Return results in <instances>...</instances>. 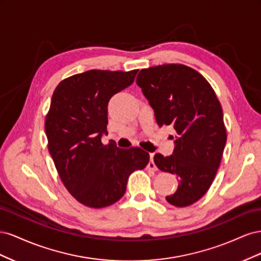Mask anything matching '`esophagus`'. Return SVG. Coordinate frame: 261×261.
<instances>
[{"instance_id":"34e87169","label":"esophagus","mask_w":261,"mask_h":261,"mask_svg":"<svg viewBox=\"0 0 261 261\" xmlns=\"http://www.w3.org/2000/svg\"><path fill=\"white\" fill-rule=\"evenodd\" d=\"M153 155H154V153H150V162L147 165L148 170H152V171L156 170V167H155V164L153 162Z\"/></svg>"}]
</instances>
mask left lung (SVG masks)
<instances>
[{"instance_id": "obj_1", "label": "left lung", "mask_w": 261, "mask_h": 261, "mask_svg": "<svg viewBox=\"0 0 261 261\" xmlns=\"http://www.w3.org/2000/svg\"><path fill=\"white\" fill-rule=\"evenodd\" d=\"M136 83L158 125H170L177 134L173 154L153 158L158 169L178 176L177 191L165 199L175 207L191 206L208 192L222 159L226 143L222 107L206 78L183 64L141 69Z\"/></svg>"}]
</instances>
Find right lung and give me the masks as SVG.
I'll return each instance as SVG.
<instances>
[{
    "label": "right lung",
    "mask_w": 261,
    "mask_h": 261,
    "mask_svg": "<svg viewBox=\"0 0 261 261\" xmlns=\"http://www.w3.org/2000/svg\"><path fill=\"white\" fill-rule=\"evenodd\" d=\"M137 72L87 70L62 81L53 92L44 124L49 152L63 184L84 206L105 208L120 200L128 176L149 162L138 147L101 143L110 99L130 86Z\"/></svg>",
    "instance_id": "1"
}]
</instances>
